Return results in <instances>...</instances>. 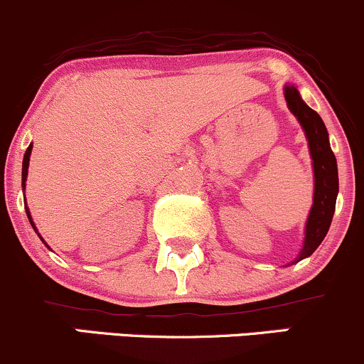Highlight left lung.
I'll return each instance as SVG.
<instances>
[{
	"mask_svg": "<svg viewBox=\"0 0 364 364\" xmlns=\"http://www.w3.org/2000/svg\"><path fill=\"white\" fill-rule=\"evenodd\" d=\"M285 100L289 110L297 117L302 129H304L314 171V197L313 207H311L309 218L306 223L304 245H302L301 254L294 261L299 262L309 257L328 233L338 193V171L337 159L330 149L328 131H326L325 122L321 121L318 112L306 105V102L299 95L297 87L292 85L285 86Z\"/></svg>",
	"mask_w": 364,
	"mask_h": 364,
	"instance_id": "8db88e82",
	"label": "left lung"
}]
</instances>
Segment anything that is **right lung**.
Wrapping results in <instances>:
<instances>
[{"instance_id":"1","label":"right lung","mask_w":364,"mask_h":364,"mask_svg":"<svg viewBox=\"0 0 364 364\" xmlns=\"http://www.w3.org/2000/svg\"><path fill=\"white\" fill-rule=\"evenodd\" d=\"M31 151H33V145H29V149H27L26 154H23V162H22V186H23V188H26V179H27V169H29ZM26 213H27V218H29L31 225H33V228L36 230V225H34L33 218H31V213H29V209H27V207H26ZM36 231H38V230H36ZM39 238H41V237H39ZM41 240H43V238H41ZM43 243H45V245H46L45 240H43ZM46 247H48V245H46Z\"/></svg>"}]
</instances>
